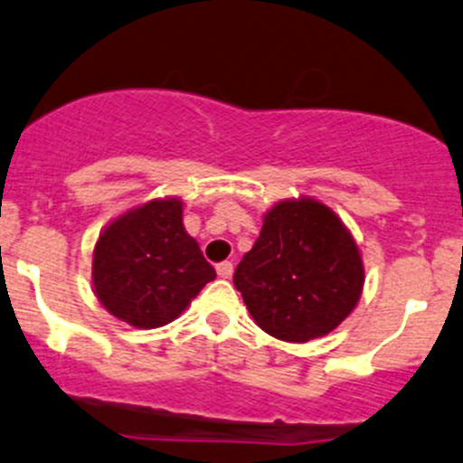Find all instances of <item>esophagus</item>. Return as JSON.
<instances>
[{"label": "esophagus", "mask_w": 463, "mask_h": 463, "mask_svg": "<svg viewBox=\"0 0 463 463\" xmlns=\"http://www.w3.org/2000/svg\"><path fill=\"white\" fill-rule=\"evenodd\" d=\"M216 271H218V276H221V278H232V273H233V265H232L230 260L218 262V265H216Z\"/></svg>", "instance_id": "esophagus-1"}]
</instances>
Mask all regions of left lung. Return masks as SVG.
Here are the masks:
<instances>
[{
	"instance_id": "8db88e82",
	"label": "left lung",
	"mask_w": 463,
	"mask_h": 463,
	"mask_svg": "<svg viewBox=\"0 0 463 463\" xmlns=\"http://www.w3.org/2000/svg\"><path fill=\"white\" fill-rule=\"evenodd\" d=\"M233 285L262 331L302 345L351 316L364 287V262L331 207L316 198H287L265 213Z\"/></svg>"
}]
</instances>
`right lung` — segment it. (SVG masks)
Listing matches in <instances>:
<instances>
[{
	"label": "right lung",
	"instance_id": "obj_1",
	"mask_svg": "<svg viewBox=\"0 0 463 463\" xmlns=\"http://www.w3.org/2000/svg\"><path fill=\"white\" fill-rule=\"evenodd\" d=\"M216 271L183 225L181 198L132 207L99 233L92 285L99 302L137 329L170 325Z\"/></svg>",
	"mask_w": 463,
	"mask_h": 463
}]
</instances>
